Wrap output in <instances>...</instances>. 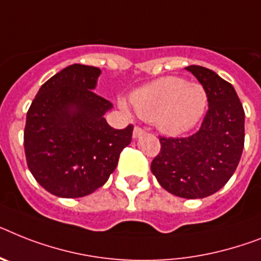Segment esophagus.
I'll return each mask as SVG.
<instances>
[{
  "label": "esophagus",
  "mask_w": 261,
  "mask_h": 261,
  "mask_svg": "<svg viewBox=\"0 0 261 261\" xmlns=\"http://www.w3.org/2000/svg\"><path fill=\"white\" fill-rule=\"evenodd\" d=\"M144 129H141L140 126H135V129H133V139H137V137H140L141 135H144Z\"/></svg>",
  "instance_id": "34e87169"
}]
</instances>
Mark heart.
Returning a JSON list of instances; mask_svg holds the SVG:
<instances>
[{"label": "heart", "mask_w": 261, "mask_h": 261, "mask_svg": "<svg viewBox=\"0 0 261 261\" xmlns=\"http://www.w3.org/2000/svg\"><path fill=\"white\" fill-rule=\"evenodd\" d=\"M130 104L139 117L153 122L161 133L180 136L203 118L208 96L200 84L185 83L178 77H161L136 89L130 94ZM118 107L128 111L124 100H118Z\"/></svg>", "instance_id": "heart-1"}]
</instances>
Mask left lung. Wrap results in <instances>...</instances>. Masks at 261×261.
<instances>
[{
  "instance_id": "8db88e82",
  "label": "left lung",
  "mask_w": 261,
  "mask_h": 261,
  "mask_svg": "<svg viewBox=\"0 0 261 261\" xmlns=\"http://www.w3.org/2000/svg\"><path fill=\"white\" fill-rule=\"evenodd\" d=\"M205 89L208 112L199 132L182 139L160 137L150 171L165 191L203 199L227 184L244 148V109L231 84L199 65L187 66Z\"/></svg>"
}]
</instances>
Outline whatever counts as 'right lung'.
Segmentation results:
<instances>
[{"label":"right lung","instance_id":"1","mask_svg":"<svg viewBox=\"0 0 261 261\" xmlns=\"http://www.w3.org/2000/svg\"><path fill=\"white\" fill-rule=\"evenodd\" d=\"M101 70L73 64L40 88L27 113L23 146L29 171L51 195L76 199L105 184L133 126L112 128L113 105L93 92Z\"/></svg>","mask_w":261,"mask_h":261}]
</instances>
